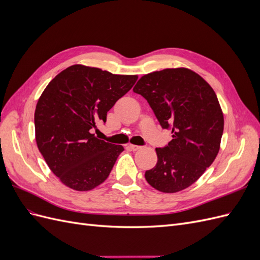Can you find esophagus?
Wrapping results in <instances>:
<instances>
[{"mask_svg":"<svg viewBox=\"0 0 260 260\" xmlns=\"http://www.w3.org/2000/svg\"><path fill=\"white\" fill-rule=\"evenodd\" d=\"M128 147H129V149H131V151H138V149L141 148V146L135 145V144H129Z\"/></svg>","mask_w":260,"mask_h":260,"instance_id":"34e87169","label":"esophagus"}]
</instances>
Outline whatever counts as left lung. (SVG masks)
Here are the masks:
<instances>
[{"label":"left lung","mask_w":260,"mask_h":260,"mask_svg":"<svg viewBox=\"0 0 260 260\" xmlns=\"http://www.w3.org/2000/svg\"><path fill=\"white\" fill-rule=\"evenodd\" d=\"M133 92L142 95L164 129L167 146L156 148L157 164L145 171L149 185L176 193L192 185L214 162L223 133V114L215 91L187 68H167L144 75Z\"/></svg>","instance_id":"obj_1"}]
</instances>
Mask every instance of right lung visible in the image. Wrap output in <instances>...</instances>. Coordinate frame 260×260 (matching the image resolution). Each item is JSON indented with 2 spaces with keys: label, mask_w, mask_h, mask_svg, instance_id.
Wrapping results in <instances>:
<instances>
[{
  "label": "right lung",
  "mask_w": 260,
  "mask_h": 260,
  "mask_svg": "<svg viewBox=\"0 0 260 260\" xmlns=\"http://www.w3.org/2000/svg\"><path fill=\"white\" fill-rule=\"evenodd\" d=\"M138 80L137 75L73 65L44 89L35 112L36 141L53 174L76 191H90L111 174L123 146L98 139V122Z\"/></svg>",
  "instance_id": "right-lung-1"
}]
</instances>
